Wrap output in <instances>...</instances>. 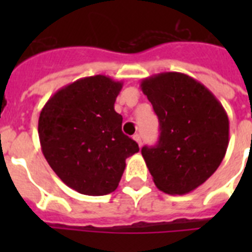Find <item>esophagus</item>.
Instances as JSON below:
<instances>
[{"label":"esophagus","instance_id":"34e87169","mask_svg":"<svg viewBox=\"0 0 252 252\" xmlns=\"http://www.w3.org/2000/svg\"><path fill=\"white\" fill-rule=\"evenodd\" d=\"M133 140L136 142H137L138 144V146H141V144H142V140H141V134H138V133H136L133 136Z\"/></svg>","mask_w":252,"mask_h":252}]
</instances>
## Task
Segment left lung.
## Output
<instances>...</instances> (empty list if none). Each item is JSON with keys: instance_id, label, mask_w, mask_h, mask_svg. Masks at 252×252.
<instances>
[{"instance_id": "left-lung-1", "label": "left lung", "mask_w": 252, "mask_h": 252, "mask_svg": "<svg viewBox=\"0 0 252 252\" xmlns=\"http://www.w3.org/2000/svg\"><path fill=\"white\" fill-rule=\"evenodd\" d=\"M142 93L159 122L157 145L141 154L159 191L184 195L201 186L221 165L229 145V119L203 84L178 72L142 80Z\"/></svg>"}]
</instances>
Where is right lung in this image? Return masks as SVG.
<instances>
[{
    "instance_id": "right-lung-1",
    "label": "right lung",
    "mask_w": 252,
    "mask_h": 252,
    "mask_svg": "<svg viewBox=\"0 0 252 252\" xmlns=\"http://www.w3.org/2000/svg\"><path fill=\"white\" fill-rule=\"evenodd\" d=\"M123 84L107 76L85 77L48 99L39 116L41 152L56 175L82 195L114 192L137 142L123 133L115 100Z\"/></svg>"
}]
</instances>
